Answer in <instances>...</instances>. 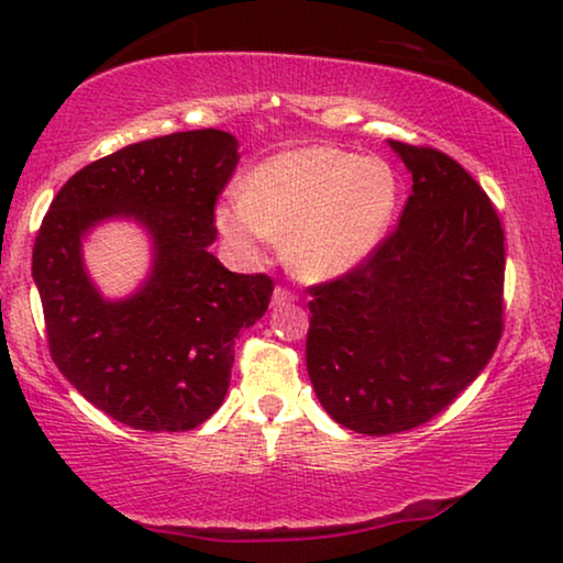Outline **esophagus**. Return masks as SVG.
<instances>
[{
    "label": "esophagus",
    "mask_w": 563,
    "mask_h": 563,
    "mask_svg": "<svg viewBox=\"0 0 563 563\" xmlns=\"http://www.w3.org/2000/svg\"><path fill=\"white\" fill-rule=\"evenodd\" d=\"M291 302H297V297L291 295V291H289L287 287H276V289H274V297H272V305H274V307L291 305Z\"/></svg>",
    "instance_id": "esophagus-1"
}]
</instances>
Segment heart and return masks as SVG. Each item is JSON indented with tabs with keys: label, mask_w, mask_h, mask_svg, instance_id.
<instances>
[{
	"label": "heart",
	"mask_w": 563,
	"mask_h": 563,
	"mask_svg": "<svg viewBox=\"0 0 563 563\" xmlns=\"http://www.w3.org/2000/svg\"><path fill=\"white\" fill-rule=\"evenodd\" d=\"M399 176L379 156L307 145L268 158L218 207V228L238 253L287 238V264L302 279H335L358 266L395 220Z\"/></svg>",
	"instance_id": "heart-1"
}]
</instances>
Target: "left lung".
Here are the masks:
<instances>
[{
	"mask_svg": "<svg viewBox=\"0 0 563 563\" xmlns=\"http://www.w3.org/2000/svg\"><path fill=\"white\" fill-rule=\"evenodd\" d=\"M412 174L399 225L310 287L307 374L343 428L389 435L443 412L505 328V233L487 191L430 145L389 141Z\"/></svg>",
	"mask_w": 563,
	"mask_h": 563,
	"instance_id": "obj_1",
	"label": "left lung"
}]
</instances>
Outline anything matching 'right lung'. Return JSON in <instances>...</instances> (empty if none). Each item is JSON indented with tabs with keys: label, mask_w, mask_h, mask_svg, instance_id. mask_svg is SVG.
I'll list each match as a JSON object with an SVG mask.
<instances>
[{
	"label": "right lung",
	"mask_w": 563,
	"mask_h": 563,
	"mask_svg": "<svg viewBox=\"0 0 563 563\" xmlns=\"http://www.w3.org/2000/svg\"><path fill=\"white\" fill-rule=\"evenodd\" d=\"M238 158L235 137L214 128L125 145L76 172L37 230L33 279L53 364L135 430L202 426L225 399L235 338L272 299V276L233 274L207 251ZM107 217H135L154 238L150 282L120 303L98 295L80 261V238Z\"/></svg>",
	"instance_id": "obj_1"
}]
</instances>
